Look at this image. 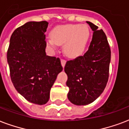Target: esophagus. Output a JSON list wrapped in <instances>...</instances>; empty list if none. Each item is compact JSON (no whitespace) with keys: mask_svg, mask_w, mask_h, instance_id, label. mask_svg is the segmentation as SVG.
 <instances>
[{"mask_svg":"<svg viewBox=\"0 0 129 129\" xmlns=\"http://www.w3.org/2000/svg\"><path fill=\"white\" fill-rule=\"evenodd\" d=\"M66 61L65 60V59H61V66H62L63 67L65 66V65H66Z\"/></svg>","mask_w":129,"mask_h":129,"instance_id":"esophagus-1","label":"esophagus"}]
</instances>
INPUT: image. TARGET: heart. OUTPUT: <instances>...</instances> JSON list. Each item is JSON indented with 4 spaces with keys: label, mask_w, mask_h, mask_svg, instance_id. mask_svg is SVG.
I'll return each mask as SVG.
<instances>
[{
    "label": "heart",
    "mask_w": 129,
    "mask_h": 129,
    "mask_svg": "<svg viewBox=\"0 0 129 129\" xmlns=\"http://www.w3.org/2000/svg\"><path fill=\"white\" fill-rule=\"evenodd\" d=\"M52 38L48 39L51 47L63 45L64 52L70 57L82 53L89 38V29L86 25L67 24L56 27L51 33Z\"/></svg>",
    "instance_id": "1"
}]
</instances>
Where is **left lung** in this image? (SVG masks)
Instances as JSON below:
<instances>
[{"mask_svg": "<svg viewBox=\"0 0 129 129\" xmlns=\"http://www.w3.org/2000/svg\"><path fill=\"white\" fill-rule=\"evenodd\" d=\"M86 23L93 31L88 51L68 61L64 68L70 88L68 98L76 106L88 105L100 97L109 77L111 51L106 34L93 23Z\"/></svg>", "mask_w": 129, "mask_h": 129, "instance_id": "left-lung-1", "label": "left lung"}]
</instances>
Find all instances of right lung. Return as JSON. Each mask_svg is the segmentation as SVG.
I'll use <instances>...</instances> for the list:
<instances>
[{
    "label": "right lung",
    "instance_id": "1",
    "mask_svg": "<svg viewBox=\"0 0 129 129\" xmlns=\"http://www.w3.org/2000/svg\"><path fill=\"white\" fill-rule=\"evenodd\" d=\"M46 21H29L17 27L10 38L7 62L15 88L28 102L47 104L58 74L60 59L46 55Z\"/></svg>",
    "mask_w": 129,
    "mask_h": 129
}]
</instances>
